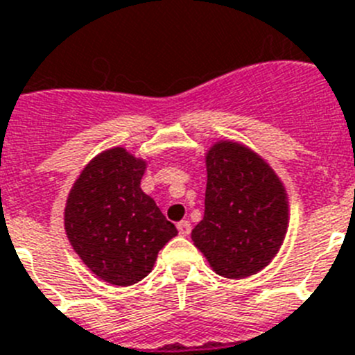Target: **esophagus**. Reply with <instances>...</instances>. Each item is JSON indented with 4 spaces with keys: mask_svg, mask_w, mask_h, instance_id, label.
<instances>
[{
    "mask_svg": "<svg viewBox=\"0 0 355 355\" xmlns=\"http://www.w3.org/2000/svg\"><path fill=\"white\" fill-rule=\"evenodd\" d=\"M178 231H180L181 236H188L190 231H192V225H190V222L188 220H181L180 224H178Z\"/></svg>",
    "mask_w": 355,
    "mask_h": 355,
    "instance_id": "obj_1",
    "label": "esophagus"
}]
</instances>
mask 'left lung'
<instances>
[{"label": "left lung", "mask_w": 355, "mask_h": 355, "mask_svg": "<svg viewBox=\"0 0 355 355\" xmlns=\"http://www.w3.org/2000/svg\"><path fill=\"white\" fill-rule=\"evenodd\" d=\"M205 216L193 245L215 274L247 279L270 265L290 224L286 187L270 163L245 144L216 140L208 147Z\"/></svg>", "instance_id": "1"}]
</instances>
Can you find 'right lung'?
I'll return each instance as SVG.
<instances>
[{
    "label": "right lung",
    "mask_w": 355,
    "mask_h": 355,
    "mask_svg": "<svg viewBox=\"0 0 355 355\" xmlns=\"http://www.w3.org/2000/svg\"><path fill=\"white\" fill-rule=\"evenodd\" d=\"M147 165L149 159L126 147L105 149L85 165L65 200L69 243L83 265L112 286L142 281L178 234L140 188Z\"/></svg>",
    "instance_id": "right-lung-1"
}]
</instances>
